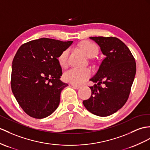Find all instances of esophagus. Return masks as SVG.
I'll use <instances>...</instances> for the list:
<instances>
[{
    "instance_id": "34e87169",
    "label": "esophagus",
    "mask_w": 150,
    "mask_h": 150,
    "mask_svg": "<svg viewBox=\"0 0 150 150\" xmlns=\"http://www.w3.org/2000/svg\"><path fill=\"white\" fill-rule=\"evenodd\" d=\"M71 86H72L73 87L75 88H76V89H79V88H80L81 87V86L77 85H74V84H71Z\"/></svg>"
}]
</instances>
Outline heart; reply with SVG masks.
Wrapping results in <instances>:
<instances>
[{"label":"heart","mask_w":150,"mask_h":150,"mask_svg":"<svg viewBox=\"0 0 150 150\" xmlns=\"http://www.w3.org/2000/svg\"><path fill=\"white\" fill-rule=\"evenodd\" d=\"M79 47L86 55L89 58L94 57L98 52L97 46L89 41H83L79 44ZM69 50L65 49L58 57V62L61 66H66L68 62ZM91 76V71L89 69L71 68L64 72V79L65 81L72 84L80 85L85 82Z\"/></svg>","instance_id":"b5f03b06"}]
</instances>
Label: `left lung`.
<instances>
[{
    "mask_svg": "<svg viewBox=\"0 0 150 150\" xmlns=\"http://www.w3.org/2000/svg\"><path fill=\"white\" fill-rule=\"evenodd\" d=\"M99 46L105 58L90 81L92 96L83 100L88 111L98 116H108L121 109L129 98L136 72L135 59L121 40L114 37H90ZM105 86L103 88L100 84Z\"/></svg>",
    "mask_w": 150,
    "mask_h": 150,
    "instance_id": "obj_1",
    "label": "left lung"
}]
</instances>
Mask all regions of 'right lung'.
I'll return each mask as SVG.
<instances>
[{
    "mask_svg": "<svg viewBox=\"0 0 150 150\" xmlns=\"http://www.w3.org/2000/svg\"><path fill=\"white\" fill-rule=\"evenodd\" d=\"M72 41L41 38L21 45L13 60L11 86L20 107L32 118L51 115L60 103L62 82L58 58Z\"/></svg>",
    "mask_w": 150,
    "mask_h": 150,
    "instance_id": "add662e5",
    "label": "right lung"
}]
</instances>
